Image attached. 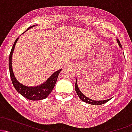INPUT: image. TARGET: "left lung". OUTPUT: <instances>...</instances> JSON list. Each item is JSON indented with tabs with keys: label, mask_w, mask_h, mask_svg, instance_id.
<instances>
[{
	"label": "left lung",
	"mask_w": 132,
	"mask_h": 132,
	"mask_svg": "<svg viewBox=\"0 0 132 132\" xmlns=\"http://www.w3.org/2000/svg\"><path fill=\"white\" fill-rule=\"evenodd\" d=\"M117 42H118V43H119V45L120 46V48H122V45H121L120 43L119 40H117ZM75 90H76V92L77 94H78V95L79 96V97L80 98V99L82 100V101H84V102L87 103V104H92V105H102V104H105V102H108V101L110 100V99H107V100H105V101H94V100H92V99H89V98H88V97H87L85 96V95H84L81 91H80L79 89V87L78 86V84H77V79H76V81Z\"/></svg>",
	"instance_id": "left-lung-1"
}]
</instances>
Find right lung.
Masks as SVG:
<instances>
[{"mask_svg": "<svg viewBox=\"0 0 132 132\" xmlns=\"http://www.w3.org/2000/svg\"><path fill=\"white\" fill-rule=\"evenodd\" d=\"M33 27H35V25L30 27L27 30ZM18 39H19V38H17L16 40L15 41L12 48L11 51H10V55H9V66L12 82L13 85L14 86L15 89L16 90V91L23 97H25V98H27V99L31 100V101H38V100L45 99L53 89L56 82L57 77H58L60 72H61V69H60V70L57 71L56 72L53 74L48 78V79L42 85L35 86V87H28V86H24L20 84L19 81H17L14 75H13L12 67V57L13 50H14L15 46V44L17 42Z\"/></svg>", "mask_w": 132, "mask_h": 132, "instance_id": "obj_1", "label": "right lung"}]
</instances>
